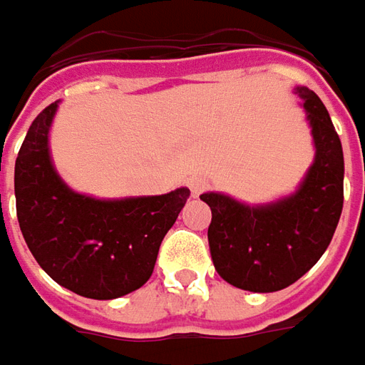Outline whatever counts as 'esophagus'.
Instances as JSON below:
<instances>
[{
	"label": "esophagus",
	"mask_w": 365,
	"mask_h": 365,
	"mask_svg": "<svg viewBox=\"0 0 365 365\" xmlns=\"http://www.w3.org/2000/svg\"><path fill=\"white\" fill-rule=\"evenodd\" d=\"M187 185H190V190H192V195L193 197H197L200 193L207 187V180L205 178H202V175H193V178H190V182H187Z\"/></svg>",
	"instance_id": "34e87169"
}]
</instances>
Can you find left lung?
<instances>
[{
    "label": "left lung",
    "mask_w": 365,
    "mask_h": 365,
    "mask_svg": "<svg viewBox=\"0 0 365 365\" xmlns=\"http://www.w3.org/2000/svg\"><path fill=\"white\" fill-rule=\"evenodd\" d=\"M302 99L316 155L296 192L245 203L222 192L202 193L212 210L207 230L215 272L227 284L269 294L292 286L328 250L344 207V151L322 99L306 86Z\"/></svg>",
    "instance_id": "obj_1"
}]
</instances>
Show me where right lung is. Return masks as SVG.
Here are the masks:
<instances>
[{
  "label": "right lung",
  "mask_w": 365,
  "mask_h": 365,
  "mask_svg": "<svg viewBox=\"0 0 365 365\" xmlns=\"http://www.w3.org/2000/svg\"><path fill=\"white\" fill-rule=\"evenodd\" d=\"M58 108L56 101L37 115L17 153V222L29 252L53 282L78 296L115 299L150 279L163 235L190 190L115 200L71 190L49 151Z\"/></svg>",
  "instance_id": "right-lung-1"
}]
</instances>
